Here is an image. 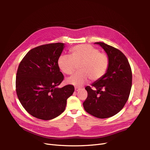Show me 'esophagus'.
Here are the masks:
<instances>
[{
    "mask_svg": "<svg viewBox=\"0 0 150 150\" xmlns=\"http://www.w3.org/2000/svg\"><path fill=\"white\" fill-rule=\"evenodd\" d=\"M80 89H81V88L75 87V91H79Z\"/></svg>",
    "mask_w": 150,
    "mask_h": 150,
    "instance_id": "esophagus-1",
    "label": "esophagus"
}]
</instances>
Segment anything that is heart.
Segmentation results:
<instances>
[{
	"label": "heart",
	"instance_id": "heart-1",
	"mask_svg": "<svg viewBox=\"0 0 150 150\" xmlns=\"http://www.w3.org/2000/svg\"><path fill=\"white\" fill-rule=\"evenodd\" d=\"M71 56L61 55L58 59L59 67L63 73L71 75L79 66V72L67 79V83L81 86L89 79L96 81L105 75L110 65L106 53L90 44L77 45L70 49Z\"/></svg>",
	"mask_w": 150,
	"mask_h": 150
}]
</instances>
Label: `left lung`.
<instances>
[{
    "instance_id": "8db88e82",
    "label": "left lung",
    "mask_w": 150,
    "mask_h": 150,
    "mask_svg": "<svg viewBox=\"0 0 150 150\" xmlns=\"http://www.w3.org/2000/svg\"><path fill=\"white\" fill-rule=\"evenodd\" d=\"M99 44L110 59L108 69L101 79L86 86L88 97L83 103L85 111L98 118L116 115L129 98L132 86V71L128 59L119 49L104 42Z\"/></svg>"
}]
</instances>
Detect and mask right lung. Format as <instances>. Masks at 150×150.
I'll list each match as a JSON object with an SVG mask.
<instances>
[{"label":"right lung","instance_id":"add662e5","mask_svg":"<svg viewBox=\"0 0 150 150\" xmlns=\"http://www.w3.org/2000/svg\"><path fill=\"white\" fill-rule=\"evenodd\" d=\"M64 47V43L58 42L32 49L18 67L17 97L27 112L36 118L50 120L60 115L74 91L71 84L56 88L64 80L57 64Z\"/></svg>","mask_w":150,"mask_h":150}]
</instances>
